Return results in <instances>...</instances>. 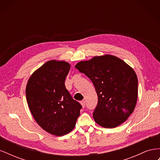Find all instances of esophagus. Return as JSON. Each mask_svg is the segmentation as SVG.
Instances as JSON below:
<instances>
[{
  "mask_svg": "<svg viewBox=\"0 0 160 160\" xmlns=\"http://www.w3.org/2000/svg\"><path fill=\"white\" fill-rule=\"evenodd\" d=\"M80 103H81V105H82V107L85 108V101H81Z\"/></svg>",
  "mask_w": 160,
  "mask_h": 160,
  "instance_id": "esophagus-1",
  "label": "esophagus"
}]
</instances>
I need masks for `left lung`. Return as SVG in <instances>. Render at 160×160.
<instances>
[{"label":"left lung","mask_w":160,"mask_h":160,"mask_svg":"<svg viewBox=\"0 0 160 160\" xmlns=\"http://www.w3.org/2000/svg\"><path fill=\"white\" fill-rule=\"evenodd\" d=\"M75 68L95 86L98 97L95 122L105 128L125 122L133 113L138 95V77L132 67L117 57L104 55L80 61Z\"/></svg>","instance_id":"8db88e82"}]
</instances>
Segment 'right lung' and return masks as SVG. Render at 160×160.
Returning <instances> with one entry per match:
<instances>
[{
	"mask_svg": "<svg viewBox=\"0 0 160 160\" xmlns=\"http://www.w3.org/2000/svg\"><path fill=\"white\" fill-rule=\"evenodd\" d=\"M71 65L66 61L51 60L28 79L26 98L36 122L47 132L62 136L74 129L81 105L65 88Z\"/></svg>",
	"mask_w": 160,
	"mask_h": 160,
	"instance_id": "obj_1",
	"label": "right lung"
}]
</instances>
